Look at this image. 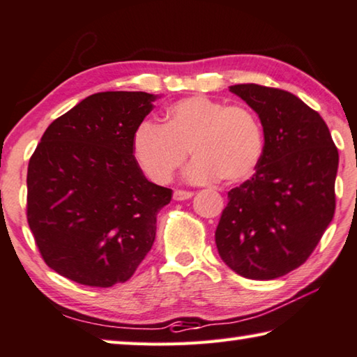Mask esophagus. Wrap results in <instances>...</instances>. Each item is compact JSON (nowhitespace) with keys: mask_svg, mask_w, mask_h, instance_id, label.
I'll return each instance as SVG.
<instances>
[{"mask_svg":"<svg viewBox=\"0 0 357 357\" xmlns=\"http://www.w3.org/2000/svg\"><path fill=\"white\" fill-rule=\"evenodd\" d=\"M193 197V193L189 190H174L173 192V198L176 202H183V200H189V198Z\"/></svg>","mask_w":357,"mask_h":357,"instance_id":"34e87169","label":"esophagus"}]
</instances>
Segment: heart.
Listing matches in <instances>:
<instances>
[{"instance_id":"b5f03b06","label":"heart","mask_w":357,"mask_h":357,"mask_svg":"<svg viewBox=\"0 0 357 357\" xmlns=\"http://www.w3.org/2000/svg\"><path fill=\"white\" fill-rule=\"evenodd\" d=\"M134 155L149 179L170 181L195 155L185 170L190 183L220 178L231 184L255 172L263 153V132L255 114L206 96L181 99L167 108L164 124L144 121L132 138Z\"/></svg>"}]
</instances>
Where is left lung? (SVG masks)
Here are the masks:
<instances>
[{
    "mask_svg": "<svg viewBox=\"0 0 357 357\" xmlns=\"http://www.w3.org/2000/svg\"><path fill=\"white\" fill-rule=\"evenodd\" d=\"M258 114L257 172L228 192L215 229L219 255L253 280L282 277L310 257L335 211L338 151L319 113L283 89L229 86Z\"/></svg>",
    "mask_w": 357,
    "mask_h": 357,
    "instance_id": "obj_1",
    "label": "left lung"
}]
</instances>
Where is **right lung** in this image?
<instances>
[{
  "instance_id": "1",
  "label": "right lung",
  "mask_w": 357,
  "mask_h": 357,
  "mask_svg": "<svg viewBox=\"0 0 357 357\" xmlns=\"http://www.w3.org/2000/svg\"><path fill=\"white\" fill-rule=\"evenodd\" d=\"M157 96H88L48 126L28 165V223L66 279L108 288L134 275L172 190L144 176L132 138Z\"/></svg>"
}]
</instances>
